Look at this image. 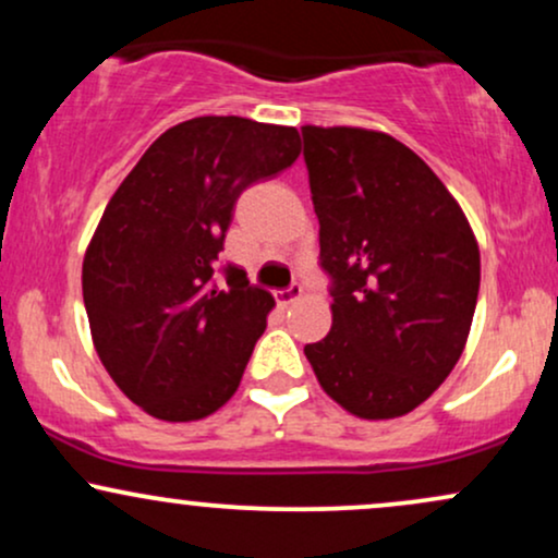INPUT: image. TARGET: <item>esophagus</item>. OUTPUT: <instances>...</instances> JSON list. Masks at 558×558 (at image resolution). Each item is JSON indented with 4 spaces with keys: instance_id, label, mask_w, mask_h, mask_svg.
Returning a JSON list of instances; mask_svg holds the SVG:
<instances>
[{
    "instance_id": "esophagus-1",
    "label": "esophagus",
    "mask_w": 558,
    "mask_h": 558,
    "mask_svg": "<svg viewBox=\"0 0 558 558\" xmlns=\"http://www.w3.org/2000/svg\"><path fill=\"white\" fill-rule=\"evenodd\" d=\"M301 293H304L301 283H291L288 288H283V291H275V301H278L280 306H288V304H293V301H299Z\"/></svg>"
}]
</instances>
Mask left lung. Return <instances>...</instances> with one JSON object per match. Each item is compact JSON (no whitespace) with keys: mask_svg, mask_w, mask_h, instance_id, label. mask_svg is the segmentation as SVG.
<instances>
[{"mask_svg":"<svg viewBox=\"0 0 558 558\" xmlns=\"http://www.w3.org/2000/svg\"><path fill=\"white\" fill-rule=\"evenodd\" d=\"M304 159L330 275L332 328L304 354L319 386L360 420L403 417L462 356L480 248L459 202L401 141L304 125Z\"/></svg>","mask_w":558,"mask_h":558,"instance_id":"left-lung-1","label":"left lung"}]
</instances>
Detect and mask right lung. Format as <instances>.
<instances>
[{
  "instance_id": "obj_1",
  "label": "right lung",
  "mask_w": 558,
  "mask_h": 558,
  "mask_svg": "<svg viewBox=\"0 0 558 558\" xmlns=\"http://www.w3.org/2000/svg\"><path fill=\"white\" fill-rule=\"evenodd\" d=\"M299 151L296 128L185 120L107 204L83 257V304L114 386L151 417L204 420L239 390L275 299L230 265L217 288V254L241 191L291 168Z\"/></svg>"
}]
</instances>
